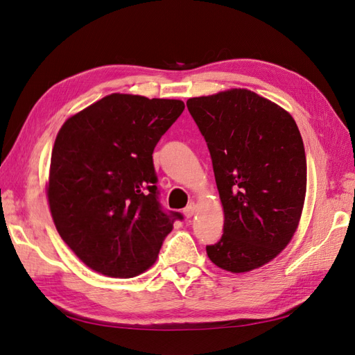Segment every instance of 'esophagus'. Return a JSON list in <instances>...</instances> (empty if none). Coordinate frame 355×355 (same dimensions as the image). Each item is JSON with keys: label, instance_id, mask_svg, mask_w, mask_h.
Segmentation results:
<instances>
[{"label": "esophagus", "instance_id": "34e87169", "mask_svg": "<svg viewBox=\"0 0 355 355\" xmlns=\"http://www.w3.org/2000/svg\"><path fill=\"white\" fill-rule=\"evenodd\" d=\"M196 210H197V204L196 202H189L188 206L185 207V210H184V214H185V218L187 219H189V218H192L194 216V213H196Z\"/></svg>", "mask_w": 355, "mask_h": 355}]
</instances>
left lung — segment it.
Instances as JSON below:
<instances>
[{
  "mask_svg": "<svg viewBox=\"0 0 355 355\" xmlns=\"http://www.w3.org/2000/svg\"><path fill=\"white\" fill-rule=\"evenodd\" d=\"M210 151L223 234L209 259L234 274L272 261L295 235L306 192L302 136L282 106L247 89L191 98Z\"/></svg>",
  "mask_w": 355,
  "mask_h": 355,
  "instance_id": "obj_1",
  "label": "left lung"
}]
</instances>
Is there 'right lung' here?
<instances>
[{
	"instance_id": "right-lung-1",
	"label": "right lung",
	"mask_w": 355,
	"mask_h": 355,
	"mask_svg": "<svg viewBox=\"0 0 355 355\" xmlns=\"http://www.w3.org/2000/svg\"><path fill=\"white\" fill-rule=\"evenodd\" d=\"M178 99L112 93L63 123L47 201L62 240L93 271L130 278L151 268L182 214L161 210L154 148L184 112Z\"/></svg>"
}]
</instances>
